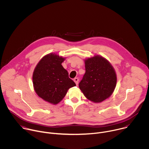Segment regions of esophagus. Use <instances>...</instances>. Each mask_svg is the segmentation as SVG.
<instances>
[{
  "label": "esophagus",
  "mask_w": 149,
  "mask_h": 149,
  "mask_svg": "<svg viewBox=\"0 0 149 149\" xmlns=\"http://www.w3.org/2000/svg\"><path fill=\"white\" fill-rule=\"evenodd\" d=\"M74 81L75 82V83L76 84L77 86H78V81H79V79L78 78H75L74 79Z\"/></svg>",
  "instance_id": "34e87169"
}]
</instances>
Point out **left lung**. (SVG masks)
<instances>
[{
	"instance_id": "obj_1",
	"label": "left lung",
	"mask_w": 149,
	"mask_h": 149,
	"mask_svg": "<svg viewBox=\"0 0 149 149\" xmlns=\"http://www.w3.org/2000/svg\"><path fill=\"white\" fill-rule=\"evenodd\" d=\"M86 73L79 87L88 100L101 102L113 93L117 84V74L110 62L101 55L84 59Z\"/></svg>"
}]
</instances>
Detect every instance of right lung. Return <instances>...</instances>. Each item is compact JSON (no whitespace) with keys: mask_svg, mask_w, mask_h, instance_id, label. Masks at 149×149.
<instances>
[{"mask_svg":"<svg viewBox=\"0 0 149 149\" xmlns=\"http://www.w3.org/2000/svg\"><path fill=\"white\" fill-rule=\"evenodd\" d=\"M65 59L55 53L48 54L41 58L33 72L32 82L36 94L53 105L58 104L70 88L76 86L61 64Z\"/></svg>","mask_w":149,"mask_h":149,"instance_id":"obj_1","label":"right lung"}]
</instances>
